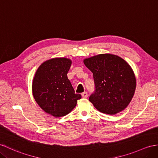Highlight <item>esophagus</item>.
I'll return each instance as SVG.
<instances>
[{
  "label": "esophagus",
  "mask_w": 158,
  "mask_h": 158,
  "mask_svg": "<svg viewBox=\"0 0 158 158\" xmlns=\"http://www.w3.org/2000/svg\"><path fill=\"white\" fill-rule=\"evenodd\" d=\"M81 96L84 98H87L88 97V94H87V93L86 92V91H85V92H83V93L81 94Z\"/></svg>",
  "instance_id": "obj_1"
}]
</instances>
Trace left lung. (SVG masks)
<instances>
[{
    "label": "left lung",
    "mask_w": 158,
    "mask_h": 158,
    "mask_svg": "<svg viewBox=\"0 0 158 158\" xmlns=\"http://www.w3.org/2000/svg\"><path fill=\"white\" fill-rule=\"evenodd\" d=\"M92 72L95 91L89 100L100 112L116 114L133 98L136 79L130 65L116 55L101 54L83 60Z\"/></svg>",
    "instance_id": "1"
}]
</instances>
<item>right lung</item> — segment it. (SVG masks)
Masks as SVG:
<instances>
[{"instance_id": "right-lung-1", "label": "right lung", "mask_w": 158, "mask_h": 158, "mask_svg": "<svg viewBox=\"0 0 158 158\" xmlns=\"http://www.w3.org/2000/svg\"><path fill=\"white\" fill-rule=\"evenodd\" d=\"M72 62L67 58H55L40 66L33 79L32 92L43 110L54 117L68 114L81 98L75 94L67 73Z\"/></svg>"}]
</instances>
